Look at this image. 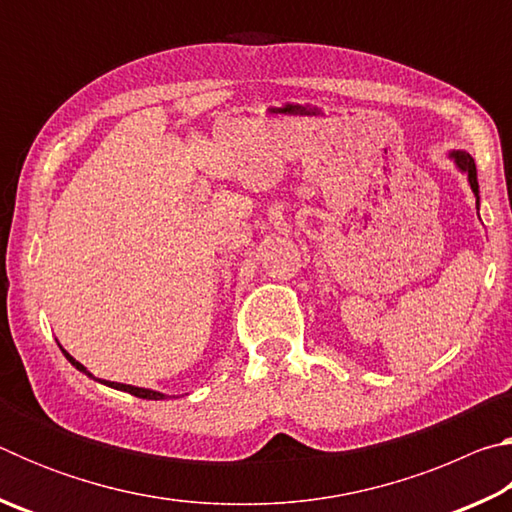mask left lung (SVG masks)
Instances as JSON below:
<instances>
[{
    "mask_svg": "<svg viewBox=\"0 0 512 512\" xmlns=\"http://www.w3.org/2000/svg\"><path fill=\"white\" fill-rule=\"evenodd\" d=\"M452 158L456 160V164H458V169L461 171H467V178H470V187H472V192L479 196V183H476V164H474V160H472V155L470 153H465V151H454L452 153Z\"/></svg>",
    "mask_w": 512,
    "mask_h": 512,
    "instance_id": "1",
    "label": "left lung"
}]
</instances>
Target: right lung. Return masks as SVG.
Wrapping results in <instances>:
<instances>
[{"mask_svg":"<svg viewBox=\"0 0 512 512\" xmlns=\"http://www.w3.org/2000/svg\"><path fill=\"white\" fill-rule=\"evenodd\" d=\"M63 350V348H60ZM63 354L65 357L69 359V363H72V366H76L79 368L81 372H85V375L88 377H92L88 370H85L79 361H76L74 357H69V354L63 350ZM103 384H108L110 388H117V391H126V393H131V395H135V397H142V400H164V395L162 393H155V391H149V388H135V386H126V384H117V381H103Z\"/></svg>","mask_w":512,"mask_h":512,"instance_id":"add662e5","label":"right lung"}]
</instances>
